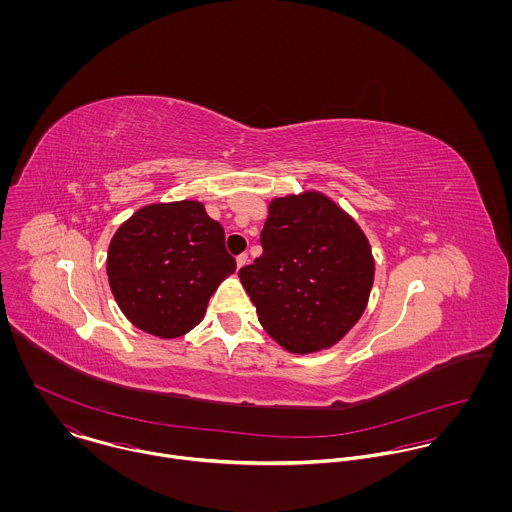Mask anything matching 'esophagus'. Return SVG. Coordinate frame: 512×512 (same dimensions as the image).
<instances>
[{
  "instance_id": "1",
  "label": "esophagus",
  "mask_w": 512,
  "mask_h": 512,
  "mask_svg": "<svg viewBox=\"0 0 512 512\" xmlns=\"http://www.w3.org/2000/svg\"><path fill=\"white\" fill-rule=\"evenodd\" d=\"M246 264H248V254H238V256H236V266L242 268V266H246Z\"/></svg>"
}]
</instances>
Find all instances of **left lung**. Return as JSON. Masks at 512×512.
<instances>
[{
	"mask_svg": "<svg viewBox=\"0 0 512 512\" xmlns=\"http://www.w3.org/2000/svg\"><path fill=\"white\" fill-rule=\"evenodd\" d=\"M262 256L238 276L268 335L295 355L339 343L365 313L374 258L361 226L319 191L272 199Z\"/></svg>",
	"mask_w": 512,
	"mask_h": 512,
	"instance_id": "obj_1",
	"label": "left lung"
}]
</instances>
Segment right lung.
<instances>
[{
	"label": "right lung",
	"instance_id": "1",
	"mask_svg": "<svg viewBox=\"0 0 512 512\" xmlns=\"http://www.w3.org/2000/svg\"><path fill=\"white\" fill-rule=\"evenodd\" d=\"M234 270L224 228L199 201L142 207L120 224L106 260L122 313L161 339L181 337L199 325L211 295Z\"/></svg>",
	"mask_w": 512,
	"mask_h": 512
}]
</instances>
